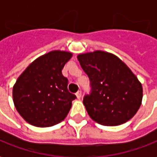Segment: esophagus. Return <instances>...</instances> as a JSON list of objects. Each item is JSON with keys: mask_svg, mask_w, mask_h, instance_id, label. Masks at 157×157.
Here are the masks:
<instances>
[{"mask_svg": "<svg viewBox=\"0 0 157 157\" xmlns=\"http://www.w3.org/2000/svg\"><path fill=\"white\" fill-rule=\"evenodd\" d=\"M75 95H76L77 98H78V99H80V98H81V97H82V91H80V90H79L78 92L75 94Z\"/></svg>", "mask_w": 157, "mask_h": 157, "instance_id": "obj_1", "label": "esophagus"}]
</instances>
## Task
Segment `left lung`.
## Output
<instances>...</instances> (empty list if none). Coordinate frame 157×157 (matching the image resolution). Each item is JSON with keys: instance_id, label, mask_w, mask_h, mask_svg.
I'll return each instance as SVG.
<instances>
[{"instance_id": "left-lung-1", "label": "left lung", "mask_w": 157, "mask_h": 157, "mask_svg": "<svg viewBox=\"0 0 157 157\" xmlns=\"http://www.w3.org/2000/svg\"><path fill=\"white\" fill-rule=\"evenodd\" d=\"M91 91L83 97L90 117L99 124L117 126L130 120L140 109L143 88L131 70L114 54L103 51L80 54Z\"/></svg>"}]
</instances>
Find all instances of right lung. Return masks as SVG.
I'll list each match as a JSON object with an SVG mask.
<instances>
[{
    "label": "right lung",
    "mask_w": 157,
    "mask_h": 157,
    "mask_svg": "<svg viewBox=\"0 0 157 157\" xmlns=\"http://www.w3.org/2000/svg\"><path fill=\"white\" fill-rule=\"evenodd\" d=\"M71 52L52 51L35 60L17 78L13 88L17 112L29 124L48 128L66 117L75 94L68 91L62 74Z\"/></svg>",
    "instance_id": "1"
}]
</instances>
